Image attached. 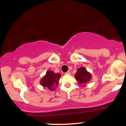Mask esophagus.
I'll list each match as a JSON object with an SVG mask.
<instances>
[{"mask_svg":"<svg viewBox=\"0 0 126 126\" xmlns=\"http://www.w3.org/2000/svg\"><path fill=\"white\" fill-rule=\"evenodd\" d=\"M66 74H70V71H68L67 72L65 73Z\"/></svg>","mask_w":126,"mask_h":126,"instance_id":"esophagus-1","label":"esophagus"}]
</instances>
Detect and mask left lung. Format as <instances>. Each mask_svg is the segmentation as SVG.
I'll return each mask as SVG.
<instances>
[{
	"label": "left lung",
	"instance_id": "8db88e82",
	"mask_svg": "<svg viewBox=\"0 0 126 126\" xmlns=\"http://www.w3.org/2000/svg\"><path fill=\"white\" fill-rule=\"evenodd\" d=\"M75 79L78 81V84L82 86H86V84L88 83L92 79V74L87 71L85 67H80L77 70L76 73Z\"/></svg>",
	"mask_w": 126,
	"mask_h": 126
}]
</instances>
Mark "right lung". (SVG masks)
<instances>
[{
	"label": "right lung",
	"mask_w": 126,
	"mask_h": 126,
	"mask_svg": "<svg viewBox=\"0 0 126 126\" xmlns=\"http://www.w3.org/2000/svg\"><path fill=\"white\" fill-rule=\"evenodd\" d=\"M61 77V74L54 73L52 70H48L40 80V83L44 88H47L48 90L54 91L57 88Z\"/></svg>",
	"instance_id": "obj_1"
}]
</instances>
